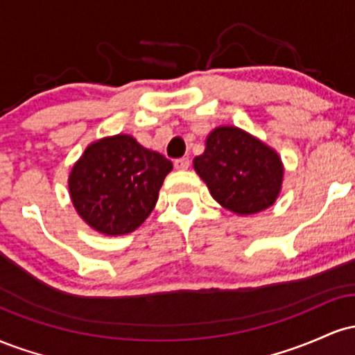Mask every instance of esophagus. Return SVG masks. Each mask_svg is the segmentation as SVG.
I'll list each match as a JSON object with an SVG mask.
<instances>
[{
  "label": "esophagus",
  "mask_w": 355,
  "mask_h": 355,
  "mask_svg": "<svg viewBox=\"0 0 355 355\" xmlns=\"http://www.w3.org/2000/svg\"><path fill=\"white\" fill-rule=\"evenodd\" d=\"M173 165H175V168H177V170H187L190 166V160L187 157L177 158V160L173 162Z\"/></svg>",
  "instance_id": "obj_1"
}]
</instances>
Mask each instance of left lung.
Instances as JSON below:
<instances>
[{"label":"left lung","mask_w":355,"mask_h":355,"mask_svg":"<svg viewBox=\"0 0 355 355\" xmlns=\"http://www.w3.org/2000/svg\"><path fill=\"white\" fill-rule=\"evenodd\" d=\"M193 166L211 197L239 215L266 210L282 187L279 155L235 126L215 128L207 138L205 152L195 157Z\"/></svg>","instance_id":"obj_1"}]
</instances>
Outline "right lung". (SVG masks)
I'll return each mask as SVG.
<instances>
[{"mask_svg":"<svg viewBox=\"0 0 355 355\" xmlns=\"http://www.w3.org/2000/svg\"><path fill=\"white\" fill-rule=\"evenodd\" d=\"M172 162L130 135L95 141L70 173V195L80 217L107 235L130 234L152 214Z\"/></svg>","mask_w":355,"mask_h":355,"instance_id":"right-lung-1","label":"right lung"}]
</instances>
